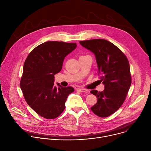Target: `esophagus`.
<instances>
[{"instance_id":"1","label":"esophagus","mask_w":151,"mask_h":151,"mask_svg":"<svg viewBox=\"0 0 151 151\" xmlns=\"http://www.w3.org/2000/svg\"><path fill=\"white\" fill-rule=\"evenodd\" d=\"M77 90L78 91H79L80 92H86V93H87L88 91L87 90H85V89H83V88H78Z\"/></svg>"}]
</instances>
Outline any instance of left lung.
<instances>
[{
  "mask_svg": "<svg viewBox=\"0 0 151 151\" xmlns=\"http://www.w3.org/2000/svg\"><path fill=\"white\" fill-rule=\"evenodd\" d=\"M80 44L94 53L99 74L104 90L91 93L97 98L91 111L100 117H107L121 106L132 83L130 65L125 54L112 43L105 39L80 41Z\"/></svg>",
  "mask_w": 151,
  "mask_h": 151,
  "instance_id": "obj_1",
  "label": "left lung"
}]
</instances>
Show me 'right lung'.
<instances>
[{
  "instance_id": "add662e5",
  "label": "right lung",
  "mask_w": 151,
  "mask_h": 151,
  "mask_svg": "<svg viewBox=\"0 0 151 151\" xmlns=\"http://www.w3.org/2000/svg\"><path fill=\"white\" fill-rule=\"evenodd\" d=\"M76 43L48 41L36 47L27 57L20 87L24 99L38 115L46 119L58 117L65 109L72 87L54 85V75L59 73L64 58L76 48Z\"/></svg>"
}]
</instances>
